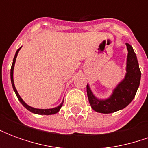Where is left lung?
I'll return each instance as SVG.
<instances>
[{
	"mask_svg": "<svg viewBox=\"0 0 148 148\" xmlns=\"http://www.w3.org/2000/svg\"><path fill=\"white\" fill-rule=\"evenodd\" d=\"M127 49L126 74L123 80L115 88L112 95L107 99H98L87 84L88 99L92 109L101 113H112L124 109L136 96L141 77L140 66L132 47L126 43Z\"/></svg>",
	"mask_w": 148,
	"mask_h": 148,
	"instance_id": "8db88e82",
	"label": "left lung"
}]
</instances>
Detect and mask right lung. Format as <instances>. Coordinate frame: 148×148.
<instances>
[{"mask_svg": "<svg viewBox=\"0 0 148 148\" xmlns=\"http://www.w3.org/2000/svg\"><path fill=\"white\" fill-rule=\"evenodd\" d=\"M22 47H21L20 48L18 49L16 52V54H15L14 58H13V62H12V67H11V72H10V76H11V82H12V88H13V90H14V92L16 93V95L17 97V98L19 99V101H21V103L23 105V106L27 109V110H29L32 112H33V113H36V114H39V115H52V114H55V113H57L60 109H61V107L62 106V104H63V101L57 107H55V108H53V109H36V108H32V107H31L28 105H27L26 103L24 102L23 99L21 98V96L19 95V93H18L17 90L16 89V87H15L14 85V81H13V70H14V66H15V62H16V58L17 57L18 53H19V51L21 50V48Z\"/></svg>", "mask_w": 148, "mask_h": 148, "instance_id": "add662e5", "label": "right lung"}]
</instances>
